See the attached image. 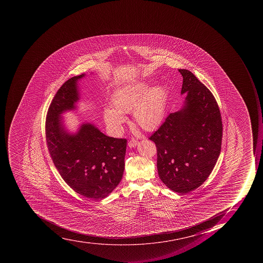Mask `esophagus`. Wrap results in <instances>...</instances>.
<instances>
[{"instance_id":"esophagus-1","label":"esophagus","mask_w":263,"mask_h":263,"mask_svg":"<svg viewBox=\"0 0 263 263\" xmlns=\"http://www.w3.org/2000/svg\"><path fill=\"white\" fill-rule=\"evenodd\" d=\"M137 145H138V141H136L134 139L130 140L128 142V146L130 147V148H134V147L137 146Z\"/></svg>"}]
</instances>
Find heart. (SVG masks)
Wrapping results in <instances>:
<instances>
[{"instance_id":"1","label":"heart","mask_w":263,"mask_h":263,"mask_svg":"<svg viewBox=\"0 0 263 263\" xmlns=\"http://www.w3.org/2000/svg\"><path fill=\"white\" fill-rule=\"evenodd\" d=\"M153 81H140L118 89L112 100V108L104 110L106 124L115 133H120L126 122L123 114L133 111L137 126L154 130L163 122L166 112L167 91L163 85L152 86Z\"/></svg>"}]
</instances>
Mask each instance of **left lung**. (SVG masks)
<instances>
[{
    "label": "left lung",
    "mask_w": 263,
    "mask_h": 263,
    "mask_svg": "<svg viewBox=\"0 0 263 263\" xmlns=\"http://www.w3.org/2000/svg\"><path fill=\"white\" fill-rule=\"evenodd\" d=\"M182 74L180 110L170 114L149 140L157 147L162 182L175 193H186L206 180L221 151V115L213 95L190 70Z\"/></svg>",
    "instance_id": "obj_1"
}]
</instances>
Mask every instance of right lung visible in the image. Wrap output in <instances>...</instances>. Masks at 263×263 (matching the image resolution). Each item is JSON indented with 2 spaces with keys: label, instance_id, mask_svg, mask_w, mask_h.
<instances>
[{
  "label": "right lung",
  "instance_id": "right-lung-1",
  "mask_svg": "<svg viewBox=\"0 0 263 263\" xmlns=\"http://www.w3.org/2000/svg\"><path fill=\"white\" fill-rule=\"evenodd\" d=\"M85 76L71 77L58 89L47 114L46 140L63 180L76 193L99 200L122 180L126 140L108 137L91 122H82L74 133L66 130L62 114L77 109L78 82Z\"/></svg>",
  "mask_w": 263,
  "mask_h": 263
}]
</instances>
